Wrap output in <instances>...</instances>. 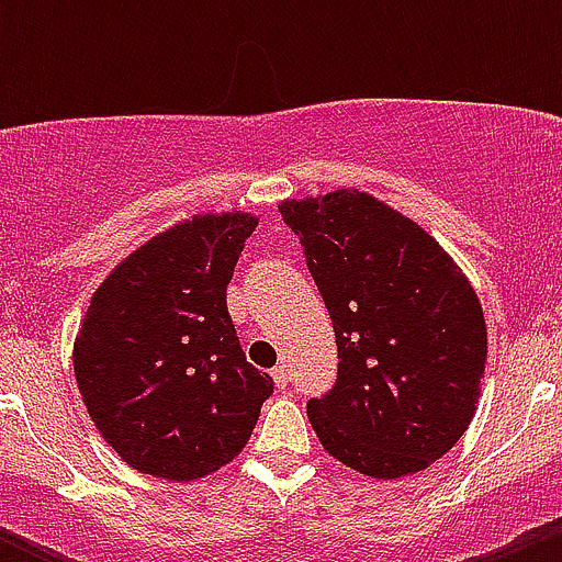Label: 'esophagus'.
<instances>
[{
  "label": "esophagus",
  "mask_w": 562,
  "mask_h": 562,
  "mask_svg": "<svg viewBox=\"0 0 562 562\" xmlns=\"http://www.w3.org/2000/svg\"><path fill=\"white\" fill-rule=\"evenodd\" d=\"M271 378H274V386H277V389H285V386H288V370H285V364L274 367V370H271Z\"/></svg>",
  "instance_id": "esophagus-1"
}]
</instances>
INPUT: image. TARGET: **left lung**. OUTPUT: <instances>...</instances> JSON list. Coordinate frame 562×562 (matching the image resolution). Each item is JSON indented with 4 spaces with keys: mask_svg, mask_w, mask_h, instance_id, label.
<instances>
[{
    "mask_svg": "<svg viewBox=\"0 0 562 562\" xmlns=\"http://www.w3.org/2000/svg\"><path fill=\"white\" fill-rule=\"evenodd\" d=\"M331 315L337 383L307 402L323 449L372 479L429 468L473 422L486 323L468 277L411 217L359 190L282 201Z\"/></svg>",
    "mask_w": 562,
    "mask_h": 562,
    "instance_id": "obj_1",
    "label": "left lung"
}]
</instances>
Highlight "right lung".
<instances>
[{
  "instance_id": "right-lung-1",
  "label": "right lung",
  "mask_w": 562,
  "mask_h": 562,
  "mask_svg": "<svg viewBox=\"0 0 562 562\" xmlns=\"http://www.w3.org/2000/svg\"><path fill=\"white\" fill-rule=\"evenodd\" d=\"M258 217L198 214L130 252L72 345L81 400L130 468L168 481L245 449L274 381L247 361L225 291Z\"/></svg>"
}]
</instances>
